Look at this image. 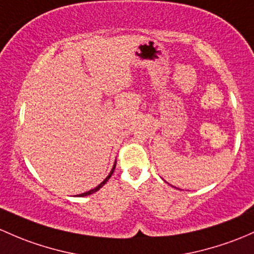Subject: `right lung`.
<instances>
[{"label": "right lung", "instance_id": "1", "mask_svg": "<svg viewBox=\"0 0 254 254\" xmlns=\"http://www.w3.org/2000/svg\"><path fill=\"white\" fill-rule=\"evenodd\" d=\"M116 165H117V161H116V162H114V165H113V168H112L111 173H109V174H108V176H107V178L105 179V180H103V181H102V183H101V184H100V185H98V186H96V188H95V189H92V190H90V191H86V192H84V193H80V194H78V196H79V197H84V196H87V194H92V193H95V192H96V191H98V190H100V189H101V188H102V186H103V185H105V184L107 183V181H108V180H109V178H111V176H112V174H113L114 169H116Z\"/></svg>", "mask_w": 254, "mask_h": 254}]
</instances>
